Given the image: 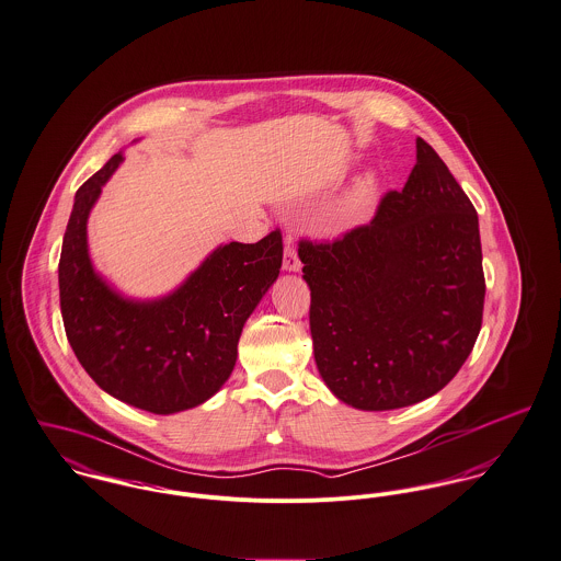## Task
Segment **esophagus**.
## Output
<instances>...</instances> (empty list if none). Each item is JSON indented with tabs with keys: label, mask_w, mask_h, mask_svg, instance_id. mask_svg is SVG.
Here are the masks:
<instances>
[{
	"label": "esophagus",
	"mask_w": 561,
	"mask_h": 561,
	"mask_svg": "<svg viewBox=\"0 0 561 561\" xmlns=\"http://www.w3.org/2000/svg\"><path fill=\"white\" fill-rule=\"evenodd\" d=\"M284 268L286 271H301V260H299L297 245H295L290 234H286V239H284Z\"/></svg>",
	"instance_id": "34e87169"
}]
</instances>
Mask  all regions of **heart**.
Returning a JSON list of instances; mask_svg holds the SVG:
<instances>
[{
    "instance_id": "heart-1",
    "label": "heart",
    "mask_w": 561,
    "mask_h": 561,
    "mask_svg": "<svg viewBox=\"0 0 561 561\" xmlns=\"http://www.w3.org/2000/svg\"><path fill=\"white\" fill-rule=\"evenodd\" d=\"M370 195H373V181H370V179L359 181L357 187L351 191V195H348V197L344 199V204L340 206L337 219H340L342 224H348V221L357 219V217L366 210V206H368V202H370Z\"/></svg>"
}]
</instances>
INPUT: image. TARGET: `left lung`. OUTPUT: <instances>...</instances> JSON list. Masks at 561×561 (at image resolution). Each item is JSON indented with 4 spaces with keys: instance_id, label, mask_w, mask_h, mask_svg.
Listing matches in <instances>:
<instances>
[{
    "instance_id": "8db88e82",
    "label": "left lung",
    "mask_w": 561,
    "mask_h": 561,
    "mask_svg": "<svg viewBox=\"0 0 561 561\" xmlns=\"http://www.w3.org/2000/svg\"><path fill=\"white\" fill-rule=\"evenodd\" d=\"M299 257L316 366L342 402H422L471 355L486 295L478 213L422 137L402 191L333 241L301 239Z\"/></svg>"
}]
</instances>
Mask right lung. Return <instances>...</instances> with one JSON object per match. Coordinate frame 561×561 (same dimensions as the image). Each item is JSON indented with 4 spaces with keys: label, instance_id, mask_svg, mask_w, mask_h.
Returning <instances> with one entry per match:
<instances>
[{
    "label": "right lung",
    "instance_id": "1",
    "mask_svg": "<svg viewBox=\"0 0 561 561\" xmlns=\"http://www.w3.org/2000/svg\"><path fill=\"white\" fill-rule=\"evenodd\" d=\"M114 154L75 195L60 255L66 337L92 380L130 407L170 415L208 400L237 364L251 311L282 268V232L217 251L170 297L126 301L94 273L85 221L121 165Z\"/></svg>",
    "mask_w": 561,
    "mask_h": 561
}]
</instances>
